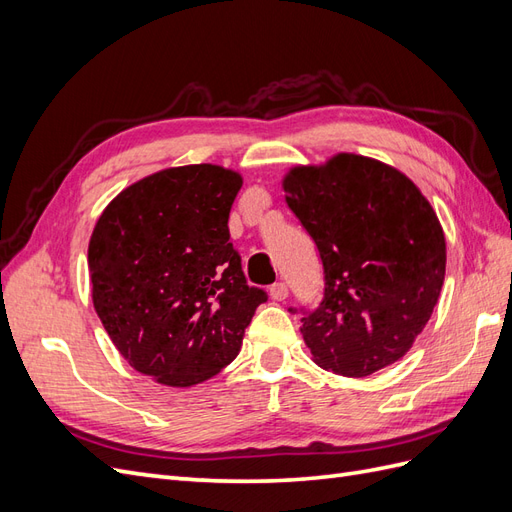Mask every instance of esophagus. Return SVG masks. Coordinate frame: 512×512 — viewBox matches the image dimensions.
<instances>
[{
  "label": "esophagus",
  "instance_id": "34e87169",
  "mask_svg": "<svg viewBox=\"0 0 512 512\" xmlns=\"http://www.w3.org/2000/svg\"><path fill=\"white\" fill-rule=\"evenodd\" d=\"M269 294H271V299H275V301H284V299H288V286L284 282H275L269 288Z\"/></svg>",
  "mask_w": 512,
  "mask_h": 512
}]
</instances>
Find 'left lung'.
<instances>
[{
  "label": "left lung",
  "mask_w": 512,
  "mask_h": 512,
  "mask_svg": "<svg viewBox=\"0 0 512 512\" xmlns=\"http://www.w3.org/2000/svg\"><path fill=\"white\" fill-rule=\"evenodd\" d=\"M286 203L322 262L324 288L301 312L314 361L363 378L404 356L438 303L446 243L427 198L399 170L352 153L292 168Z\"/></svg>",
  "instance_id": "8db88e82"
}]
</instances>
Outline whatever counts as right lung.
<instances>
[{
	"mask_svg": "<svg viewBox=\"0 0 512 512\" xmlns=\"http://www.w3.org/2000/svg\"><path fill=\"white\" fill-rule=\"evenodd\" d=\"M241 183L213 164L160 170L123 190L91 235L96 314L123 359L162 384L192 386L235 361L269 299L228 241Z\"/></svg>",
	"mask_w": 512,
	"mask_h": 512,
	"instance_id": "obj_1",
	"label": "right lung"
}]
</instances>
